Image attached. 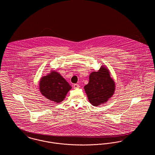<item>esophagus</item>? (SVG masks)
Returning a JSON list of instances; mask_svg holds the SVG:
<instances>
[{
    "label": "esophagus",
    "mask_w": 155,
    "mask_h": 155,
    "mask_svg": "<svg viewBox=\"0 0 155 155\" xmlns=\"http://www.w3.org/2000/svg\"><path fill=\"white\" fill-rule=\"evenodd\" d=\"M73 87H74V88H80V85L78 84H74V85H73Z\"/></svg>",
    "instance_id": "34e87169"
}]
</instances>
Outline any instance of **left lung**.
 I'll list each match as a JSON object with an SVG mask.
<instances>
[{"label":"left lung","instance_id":"1","mask_svg":"<svg viewBox=\"0 0 155 155\" xmlns=\"http://www.w3.org/2000/svg\"><path fill=\"white\" fill-rule=\"evenodd\" d=\"M115 82L110 77L107 67H101L97 71H92L89 82L84 87L89 102L94 106L106 103L114 94Z\"/></svg>","mask_w":155,"mask_h":155}]
</instances>
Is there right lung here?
<instances>
[{
  "label": "right lung",
  "mask_w": 155,
  "mask_h": 155,
  "mask_svg": "<svg viewBox=\"0 0 155 155\" xmlns=\"http://www.w3.org/2000/svg\"><path fill=\"white\" fill-rule=\"evenodd\" d=\"M42 95L55 103L61 102L66 97L71 86L58 72L51 70V73L42 77L39 84Z\"/></svg>",
  "instance_id": "right-lung-1"
}]
</instances>
